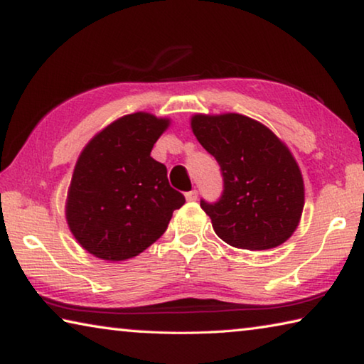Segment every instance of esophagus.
<instances>
[{"mask_svg": "<svg viewBox=\"0 0 364 364\" xmlns=\"http://www.w3.org/2000/svg\"><path fill=\"white\" fill-rule=\"evenodd\" d=\"M186 199L188 200H196L197 199V191L193 189V191H189V193H186Z\"/></svg>", "mask_w": 364, "mask_h": 364, "instance_id": "esophagus-1", "label": "esophagus"}]
</instances>
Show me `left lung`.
<instances>
[{
    "mask_svg": "<svg viewBox=\"0 0 364 364\" xmlns=\"http://www.w3.org/2000/svg\"><path fill=\"white\" fill-rule=\"evenodd\" d=\"M191 128L223 176L220 199H200L217 236L247 250L286 242L305 204L304 178L287 146L269 128L241 114H197Z\"/></svg>",
    "mask_w": 364,
    "mask_h": 364,
    "instance_id": "obj_1",
    "label": "left lung"
}]
</instances>
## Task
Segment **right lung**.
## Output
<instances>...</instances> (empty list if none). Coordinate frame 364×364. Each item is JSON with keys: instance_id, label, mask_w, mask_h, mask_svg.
I'll return each mask as SVG.
<instances>
[{"instance_id": "obj_1", "label": "right lung", "mask_w": 364, "mask_h": 364, "mask_svg": "<svg viewBox=\"0 0 364 364\" xmlns=\"http://www.w3.org/2000/svg\"><path fill=\"white\" fill-rule=\"evenodd\" d=\"M168 119L147 112L122 117L85 146L73 170L65 217L82 247L122 262L146 250L167 230L184 196L151 151Z\"/></svg>"}]
</instances>
